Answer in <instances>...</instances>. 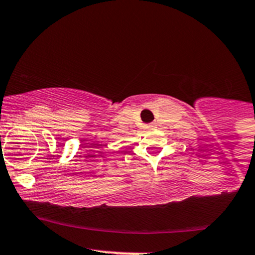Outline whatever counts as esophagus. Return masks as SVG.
<instances>
[{
  "mask_svg": "<svg viewBox=\"0 0 255 255\" xmlns=\"http://www.w3.org/2000/svg\"><path fill=\"white\" fill-rule=\"evenodd\" d=\"M147 128H149V129H151V128H153V125H149V126H147Z\"/></svg>",
  "mask_w": 255,
  "mask_h": 255,
  "instance_id": "1",
  "label": "esophagus"
}]
</instances>
